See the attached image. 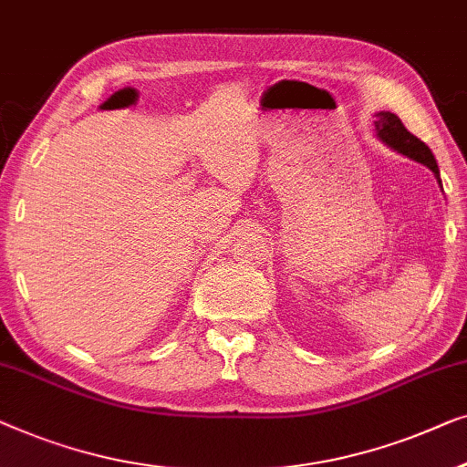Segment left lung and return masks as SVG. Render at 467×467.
<instances>
[{
    "mask_svg": "<svg viewBox=\"0 0 467 467\" xmlns=\"http://www.w3.org/2000/svg\"><path fill=\"white\" fill-rule=\"evenodd\" d=\"M374 129H377L379 140L387 143L391 150H396V152L409 156V159L431 169V173L436 175V180L440 183V169L436 159H433L431 150L425 146L419 137L412 135L396 114H391V111H379ZM440 188H442V183H440Z\"/></svg>",
    "mask_w": 467,
    "mask_h": 467,
    "instance_id": "1",
    "label": "left lung"
}]
</instances>
